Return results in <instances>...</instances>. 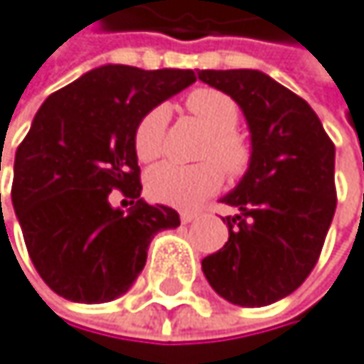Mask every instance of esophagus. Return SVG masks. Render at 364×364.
Instances as JSON below:
<instances>
[{"mask_svg": "<svg viewBox=\"0 0 364 364\" xmlns=\"http://www.w3.org/2000/svg\"><path fill=\"white\" fill-rule=\"evenodd\" d=\"M197 217H199V213H188V210H184V213L180 215L182 223H191V221H195Z\"/></svg>", "mask_w": 364, "mask_h": 364, "instance_id": "34e87169", "label": "esophagus"}]
</instances>
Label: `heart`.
Segmentation results:
<instances>
[{
    "label": "heart",
    "instance_id": "1",
    "mask_svg": "<svg viewBox=\"0 0 364 364\" xmlns=\"http://www.w3.org/2000/svg\"><path fill=\"white\" fill-rule=\"evenodd\" d=\"M186 108L210 132L204 143L197 165L162 162L149 169L145 178L147 195L158 204L173 208H193L202 199L215 195L223 184V172L230 178H243L252 165V145L236 132L241 108L230 95L217 88H195L186 97ZM169 121V106L158 104L149 108L134 130V149L141 160H154L165 149V130ZM222 165L219 168L216 162Z\"/></svg>",
    "mask_w": 364,
    "mask_h": 364
}]
</instances>
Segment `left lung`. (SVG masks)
<instances>
[{
	"instance_id": "obj_1",
	"label": "left lung",
	"mask_w": 364,
	"mask_h": 364,
	"mask_svg": "<svg viewBox=\"0 0 364 364\" xmlns=\"http://www.w3.org/2000/svg\"><path fill=\"white\" fill-rule=\"evenodd\" d=\"M199 80L241 106L252 165L221 202L228 243L202 260L210 287L236 306L291 295L319 260L336 208L334 143L315 110L262 71H199Z\"/></svg>"
}]
</instances>
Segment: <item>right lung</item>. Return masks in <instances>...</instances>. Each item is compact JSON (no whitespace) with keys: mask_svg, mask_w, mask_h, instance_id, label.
<instances>
[{"mask_svg":"<svg viewBox=\"0 0 364 364\" xmlns=\"http://www.w3.org/2000/svg\"><path fill=\"white\" fill-rule=\"evenodd\" d=\"M193 82L191 69L104 65L38 108L14 156L12 206L53 293L80 304L117 299L143 271L154 234L180 225L173 208L141 199L134 130ZM114 188L133 199L128 213L109 206Z\"/></svg>","mask_w":364,"mask_h":364,"instance_id":"obj_1","label":"right lung"}]
</instances>
